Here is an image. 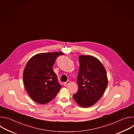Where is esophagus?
<instances>
[{
	"mask_svg": "<svg viewBox=\"0 0 134 134\" xmlns=\"http://www.w3.org/2000/svg\"><path fill=\"white\" fill-rule=\"evenodd\" d=\"M69 83H70L69 81H67V82H64V85L65 86H66L67 85H68V84H69Z\"/></svg>",
	"mask_w": 134,
	"mask_h": 134,
	"instance_id": "1",
	"label": "esophagus"
}]
</instances>
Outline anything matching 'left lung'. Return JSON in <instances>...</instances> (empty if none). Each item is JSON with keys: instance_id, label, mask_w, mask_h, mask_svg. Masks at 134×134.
<instances>
[{"instance_id": "1", "label": "left lung", "mask_w": 134, "mask_h": 134, "mask_svg": "<svg viewBox=\"0 0 134 134\" xmlns=\"http://www.w3.org/2000/svg\"><path fill=\"white\" fill-rule=\"evenodd\" d=\"M79 58V90L72 97L79 105L87 108L97 102L103 95L108 83L107 72L100 61L93 56L81 55Z\"/></svg>"}]
</instances>
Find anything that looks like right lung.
Instances as JSON below:
<instances>
[{
  "mask_svg": "<svg viewBox=\"0 0 134 134\" xmlns=\"http://www.w3.org/2000/svg\"><path fill=\"white\" fill-rule=\"evenodd\" d=\"M61 52L37 54L29 60L23 73L25 89L29 96L37 103L50 102L62 87L52 67Z\"/></svg>",
  "mask_w": 134,
  "mask_h": 134,
  "instance_id": "1",
  "label": "right lung"
}]
</instances>
